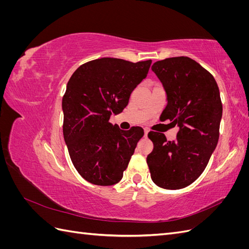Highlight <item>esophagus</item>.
Returning a JSON list of instances; mask_svg holds the SVG:
<instances>
[{
  "mask_svg": "<svg viewBox=\"0 0 249 249\" xmlns=\"http://www.w3.org/2000/svg\"><path fill=\"white\" fill-rule=\"evenodd\" d=\"M147 133H148V129H146V127H145V129H144V136L145 137L147 136Z\"/></svg>",
  "mask_w": 249,
  "mask_h": 249,
  "instance_id": "34e87169",
  "label": "esophagus"
}]
</instances>
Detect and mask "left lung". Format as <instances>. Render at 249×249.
Segmentation results:
<instances>
[{
    "label": "left lung",
    "instance_id": "obj_1",
    "mask_svg": "<svg viewBox=\"0 0 249 249\" xmlns=\"http://www.w3.org/2000/svg\"><path fill=\"white\" fill-rule=\"evenodd\" d=\"M153 71L166 90L167 106L162 120L178 125L177 139L150 131L154 149L146 162L153 182L163 189L191 185L207 167L219 139L222 103L214 77L189 57L157 61Z\"/></svg>",
    "mask_w": 249,
    "mask_h": 249
}]
</instances>
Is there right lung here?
<instances>
[{"mask_svg": "<svg viewBox=\"0 0 249 249\" xmlns=\"http://www.w3.org/2000/svg\"><path fill=\"white\" fill-rule=\"evenodd\" d=\"M152 60L131 62L101 58L82 64L67 83L62 99L63 136L80 176L99 186H112L124 171L144 132L120 130L110 122L129 104L133 90L147 76Z\"/></svg>", "mask_w": 249, "mask_h": 249, "instance_id": "1", "label": "right lung"}]
</instances>
